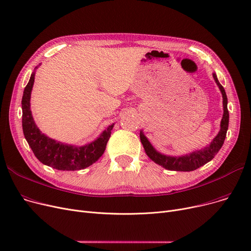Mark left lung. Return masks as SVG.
Instances as JSON below:
<instances>
[{
	"label": "left lung",
	"instance_id": "8db88e82",
	"mask_svg": "<svg viewBox=\"0 0 251 251\" xmlns=\"http://www.w3.org/2000/svg\"><path fill=\"white\" fill-rule=\"evenodd\" d=\"M217 84L219 85L221 92L223 95V105H224V115L222 118L221 122V129L218 135L215 137V139L212 141L208 147L204 148L201 151H196L194 152H191L189 154L175 157V156H167L164 154H161L157 152L150 143L148 138L143 135L142 132H140V140L142 146L146 151L147 154L149 155L150 159L153 161L155 164L163 166L164 168L171 170V171H180V172H190V171H194L196 169L201 168V166L205 165L209 161H212L215 155L219 152L221 148L223 147L224 141H225L227 130L229 126V111L227 108V96L226 91L222 86V84L219 82L217 75L213 74Z\"/></svg>",
	"mask_w": 251,
	"mask_h": 251
}]
</instances>
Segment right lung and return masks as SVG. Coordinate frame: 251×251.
Here are the masks:
<instances>
[{
    "label": "right lung",
    "mask_w": 251,
    "mask_h": 251,
    "mask_svg": "<svg viewBox=\"0 0 251 251\" xmlns=\"http://www.w3.org/2000/svg\"><path fill=\"white\" fill-rule=\"evenodd\" d=\"M34 82V72L31 74L22 97V128L36 159L43 164L61 171H76L89 167L102 155L111 137L114 125L109 126L100 136L84 147H72L57 142L42 133L36 127L30 111V95Z\"/></svg>",
    "instance_id": "add662e5"
}]
</instances>
